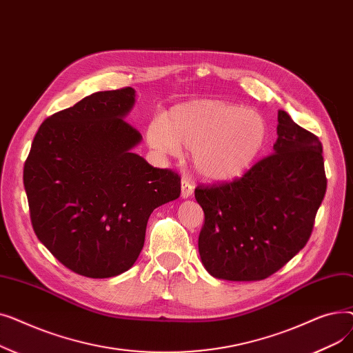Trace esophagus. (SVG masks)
<instances>
[{"label": "esophagus", "mask_w": 353, "mask_h": 353, "mask_svg": "<svg viewBox=\"0 0 353 353\" xmlns=\"http://www.w3.org/2000/svg\"><path fill=\"white\" fill-rule=\"evenodd\" d=\"M193 189L194 188L192 186V183L188 179H183L181 180V197L183 199L190 197L193 194Z\"/></svg>", "instance_id": "1"}]
</instances>
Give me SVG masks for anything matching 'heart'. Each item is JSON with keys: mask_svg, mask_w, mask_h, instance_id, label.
I'll return each mask as SVG.
<instances>
[{"mask_svg": "<svg viewBox=\"0 0 353 353\" xmlns=\"http://www.w3.org/2000/svg\"><path fill=\"white\" fill-rule=\"evenodd\" d=\"M145 140L163 156L192 152L196 172L206 180L229 181L245 174L268 141L265 119L243 105L194 100L165 111L145 125Z\"/></svg>", "mask_w": 353, "mask_h": 353, "instance_id": "1", "label": "heart"}]
</instances>
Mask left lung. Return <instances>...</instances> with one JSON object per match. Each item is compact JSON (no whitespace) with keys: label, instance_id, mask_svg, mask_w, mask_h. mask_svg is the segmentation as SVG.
I'll list each match as a JSON object with an SVG mask.
<instances>
[{"label":"left lung","instance_id":"8db88e82","mask_svg":"<svg viewBox=\"0 0 353 353\" xmlns=\"http://www.w3.org/2000/svg\"><path fill=\"white\" fill-rule=\"evenodd\" d=\"M277 121L274 153L242 177L199 184L194 190L205 212L199 253L217 279H266L312 234L327 184L322 143L283 110Z\"/></svg>","mask_w":353,"mask_h":353}]
</instances>
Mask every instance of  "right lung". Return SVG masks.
Here are the masks:
<instances>
[{
	"label": "right lung",
	"instance_id": "right-lung-1",
	"mask_svg": "<svg viewBox=\"0 0 353 353\" xmlns=\"http://www.w3.org/2000/svg\"><path fill=\"white\" fill-rule=\"evenodd\" d=\"M134 90L99 91L43 121L24 164L32 229L74 273L104 279L134 265L153 210L180 196V176L130 150Z\"/></svg>",
	"mask_w": 353,
	"mask_h": 353
}]
</instances>
